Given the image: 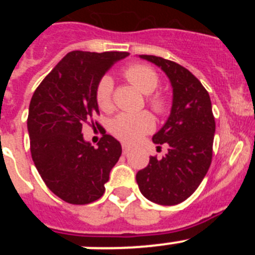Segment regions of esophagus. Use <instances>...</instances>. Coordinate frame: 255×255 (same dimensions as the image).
Segmentation results:
<instances>
[{
    "mask_svg": "<svg viewBox=\"0 0 255 255\" xmlns=\"http://www.w3.org/2000/svg\"><path fill=\"white\" fill-rule=\"evenodd\" d=\"M131 149H132V148L130 147V145H128V144H123V153H124V154L129 153Z\"/></svg>",
    "mask_w": 255,
    "mask_h": 255,
    "instance_id": "obj_1",
    "label": "esophagus"
}]
</instances>
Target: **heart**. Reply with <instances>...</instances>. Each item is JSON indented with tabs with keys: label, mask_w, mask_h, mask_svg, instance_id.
Masks as SVG:
<instances>
[{
	"label": "heart",
	"mask_w": 255,
	"mask_h": 255,
	"mask_svg": "<svg viewBox=\"0 0 255 255\" xmlns=\"http://www.w3.org/2000/svg\"><path fill=\"white\" fill-rule=\"evenodd\" d=\"M125 76L135 88L143 94H150L158 87V75L145 65H132L125 70ZM112 93H114V79L110 75L103 76L97 85V102L102 110L110 111L112 108ZM155 112L164 111L166 101L161 96H153L148 100ZM154 120L148 112L140 114H120L111 121V132L117 139L125 143H135L144 134L152 131Z\"/></svg>",
	"instance_id": "b5f03b06"
}]
</instances>
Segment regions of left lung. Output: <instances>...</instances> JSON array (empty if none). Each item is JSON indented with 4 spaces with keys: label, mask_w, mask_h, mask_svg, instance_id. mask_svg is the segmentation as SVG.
<instances>
[{
    "label": "left lung",
    "mask_w": 255,
    "mask_h": 255,
    "mask_svg": "<svg viewBox=\"0 0 255 255\" xmlns=\"http://www.w3.org/2000/svg\"><path fill=\"white\" fill-rule=\"evenodd\" d=\"M166 74L172 88L167 120L153 135L154 144H167V153L150 157L138 171L141 194L153 203L175 206L188 199L199 186L211 166L215 117L208 92L188 69L157 56L140 55Z\"/></svg>",
    "instance_id": "left-lung-1"
}]
</instances>
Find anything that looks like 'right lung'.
Listing matches in <instances>:
<instances>
[{"mask_svg": "<svg viewBox=\"0 0 255 255\" xmlns=\"http://www.w3.org/2000/svg\"><path fill=\"white\" fill-rule=\"evenodd\" d=\"M128 52L67 53L37 88L29 106L31 158L49 190L71 204L100 199L112 167L120 158V141L105 134L93 147L83 125L100 112L97 85Z\"/></svg>", "mask_w": 255, "mask_h": 255, "instance_id": "1", "label": "right lung"}]
</instances>
